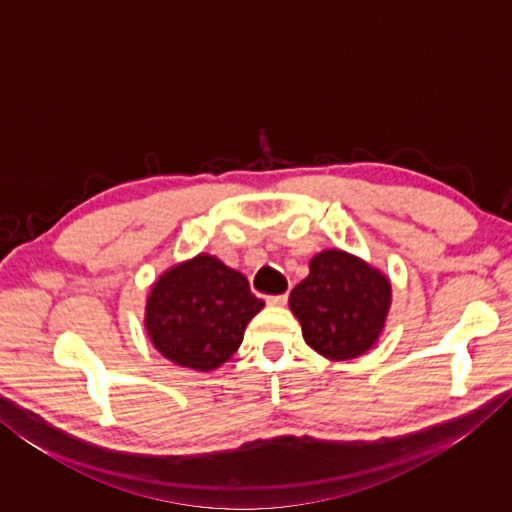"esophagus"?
Masks as SVG:
<instances>
[{"label": "esophagus", "mask_w": 512, "mask_h": 512, "mask_svg": "<svg viewBox=\"0 0 512 512\" xmlns=\"http://www.w3.org/2000/svg\"><path fill=\"white\" fill-rule=\"evenodd\" d=\"M287 300H289L287 293H280V296H268V298H266L268 305H273V307H282V305H287Z\"/></svg>", "instance_id": "esophagus-1"}]
</instances>
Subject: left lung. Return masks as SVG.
I'll list each match as a JSON object with an SVG mask.
<instances>
[{
    "label": "left lung",
    "mask_w": 512,
    "mask_h": 512,
    "mask_svg": "<svg viewBox=\"0 0 512 512\" xmlns=\"http://www.w3.org/2000/svg\"><path fill=\"white\" fill-rule=\"evenodd\" d=\"M309 348L327 359H354L372 348L391 307V282L343 250H323L289 296Z\"/></svg>",
    "instance_id": "left-lung-1"
}]
</instances>
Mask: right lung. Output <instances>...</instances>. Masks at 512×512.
<instances>
[{
    "mask_svg": "<svg viewBox=\"0 0 512 512\" xmlns=\"http://www.w3.org/2000/svg\"><path fill=\"white\" fill-rule=\"evenodd\" d=\"M262 307L244 275L212 255H198L153 284L146 332L169 361L205 372L237 352Z\"/></svg>",
    "mask_w": 512,
    "mask_h": 512,
    "instance_id": "obj_1",
    "label": "right lung"
}]
</instances>
